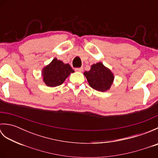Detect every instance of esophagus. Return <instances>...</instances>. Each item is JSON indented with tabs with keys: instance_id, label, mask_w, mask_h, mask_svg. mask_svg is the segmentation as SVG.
<instances>
[{
	"instance_id": "34e87169",
	"label": "esophagus",
	"mask_w": 158,
	"mask_h": 158,
	"mask_svg": "<svg viewBox=\"0 0 158 158\" xmlns=\"http://www.w3.org/2000/svg\"><path fill=\"white\" fill-rule=\"evenodd\" d=\"M83 70V67H80V68H76L75 69V70L77 72H82Z\"/></svg>"
}]
</instances>
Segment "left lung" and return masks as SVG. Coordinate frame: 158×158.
Wrapping results in <instances>:
<instances>
[{"label":"left lung","instance_id":"8db88e82","mask_svg":"<svg viewBox=\"0 0 158 158\" xmlns=\"http://www.w3.org/2000/svg\"><path fill=\"white\" fill-rule=\"evenodd\" d=\"M89 86L96 90L105 92L110 89L114 77L111 71L101 62L94 64L89 71H85Z\"/></svg>","mask_w":158,"mask_h":158}]
</instances>
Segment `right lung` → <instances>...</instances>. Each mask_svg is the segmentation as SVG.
<instances>
[{
  "instance_id": "obj_1",
  "label": "right lung",
  "mask_w": 158,
  "mask_h": 158,
  "mask_svg": "<svg viewBox=\"0 0 158 158\" xmlns=\"http://www.w3.org/2000/svg\"><path fill=\"white\" fill-rule=\"evenodd\" d=\"M74 70L69 64H64L57 58H54L49 65L43 70L42 75L45 84L49 87L61 85Z\"/></svg>"
}]
</instances>
